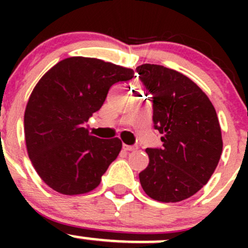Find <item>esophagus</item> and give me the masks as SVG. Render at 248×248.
<instances>
[{"label": "esophagus", "mask_w": 248, "mask_h": 248, "mask_svg": "<svg viewBox=\"0 0 248 248\" xmlns=\"http://www.w3.org/2000/svg\"><path fill=\"white\" fill-rule=\"evenodd\" d=\"M138 149V146H136V145H126L124 144V151H134V150Z\"/></svg>", "instance_id": "esophagus-1"}]
</instances>
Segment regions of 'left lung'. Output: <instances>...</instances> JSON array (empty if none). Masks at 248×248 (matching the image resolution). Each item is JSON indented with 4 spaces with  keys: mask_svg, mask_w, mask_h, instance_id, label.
<instances>
[{
    "mask_svg": "<svg viewBox=\"0 0 248 248\" xmlns=\"http://www.w3.org/2000/svg\"><path fill=\"white\" fill-rule=\"evenodd\" d=\"M152 94L155 128L162 149H146L149 166L139 174L142 189L162 202L185 201L209 181L221 158L223 141L216 110L188 77L159 64L137 67Z\"/></svg>",
    "mask_w": 248,
    "mask_h": 248,
    "instance_id": "obj_1",
    "label": "left lung"
}]
</instances>
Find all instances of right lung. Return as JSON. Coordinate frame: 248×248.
<instances>
[{
  "label": "right lung",
  "mask_w": 248,
  "mask_h": 248,
  "mask_svg": "<svg viewBox=\"0 0 248 248\" xmlns=\"http://www.w3.org/2000/svg\"><path fill=\"white\" fill-rule=\"evenodd\" d=\"M133 74L110 62L73 56L37 82L25 110V141L37 174L50 188L77 196L101 184L122 142L91 136L85 124L103 106L110 87Z\"/></svg>",
  "instance_id": "obj_1"
}]
</instances>
